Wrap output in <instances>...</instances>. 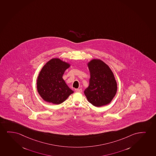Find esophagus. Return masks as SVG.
I'll return each mask as SVG.
<instances>
[{"mask_svg":"<svg viewBox=\"0 0 156 156\" xmlns=\"http://www.w3.org/2000/svg\"><path fill=\"white\" fill-rule=\"evenodd\" d=\"M75 91L76 92H78V93H82V89H75Z\"/></svg>","mask_w":156,"mask_h":156,"instance_id":"obj_1","label":"esophagus"}]
</instances>
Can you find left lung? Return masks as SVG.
Segmentation results:
<instances>
[{
	"label": "left lung",
	"mask_w": 156,
	"mask_h": 156,
	"mask_svg": "<svg viewBox=\"0 0 156 156\" xmlns=\"http://www.w3.org/2000/svg\"><path fill=\"white\" fill-rule=\"evenodd\" d=\"M90 78L84 93L88 101L96 107L109 104L117 91V83L109 67L100 60L94 59L88 63Z\"/></svg>",
	"instance_id": "1"
}]
</instances>
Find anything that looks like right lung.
Wrapping results in <instances>:
<instances>
[{
    "mask_svg": "<svg viewBox=\"0 0 156 156\" xmlns=\"http://www.w3.org/2000/svg\"><path fill=\"white\" fill-rule=\"evenodd\" d=\"M69 66L59 59H51L43 66L37 80V89L45 101L60 104L73 93L62 78Z\"/></svg>",
    "mask_w": 156,
    "mask_h": 156,
    "instance_id": "add662e5",
    "label": "right lung"
}]
</instances>
